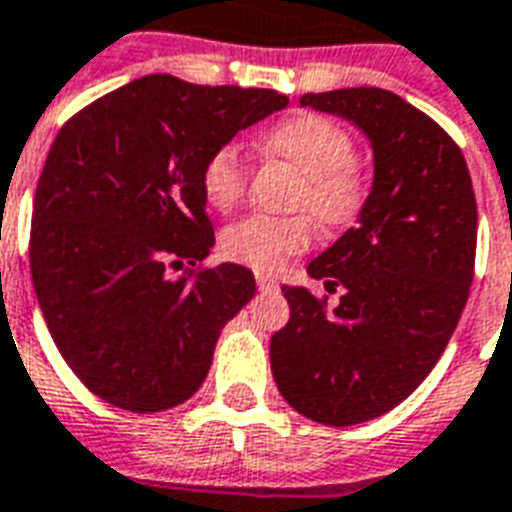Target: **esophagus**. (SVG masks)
<instances>
[{"instance_id": "1", "label": "esophagus", "mask_w": 512, "mask_h": 512, "mask_svg": "<svg viewBox=\"0 0 512 512\" xmlns=\"http://www.w3.org/2000/svg\"><path fill=\"white\" fill-rule=\"evenodd\" d=\"M255 282H257V290H263V292L279 290V284H276V279H271L268 273H255Z\"/></svg>"}]
</instances>
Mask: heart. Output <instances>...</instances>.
<instances>
[{
    "label": "heart",
    "mask_w": 512,
    "mask_h": 512,
    "mask_svg": "<svg viewBox=\"0 0 512 512\" xmlns=\"http://www.w3.org/2000/svg\"><path fill=\"white\" fill-rule=\"evenodd\" d=\"M265 158L287 163L300 174V187L292 206L311 212L325 225H349L360 217L368 182L354 163V136L325 115H295L265 131L257 142ZM247 158L239 144H220L201 166V190L214 212L228 214L244 201L249 187ZM314 222L308 214L263 217L252 214L233 222L222 233L225 257L255 271L276 273L292 257L314 244Z\"/></svg>",
    "instance_id": "1"
}]
</instances>
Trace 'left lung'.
<instances>
[{"label":"left lung","instance_id":"1","mask_svg":"<svg viewBox=\"0 0 512 512\" xmlns=\"http://www.w3.org/2000/svg\"><path fill=\"white\" fill-rule=\"evenodd\" d=\"M300 104L360 126L376 177L360 225L308 265L327 292L343 287L341 303L282 287L290 319L271 370L295 411L349 427L392 411L438 365L473 284L478 206L459 144L397 93L341 88Z\"/></svg>","mask_w":512,"mask_h":512}]
</instances>
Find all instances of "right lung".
<instances>
[{
	"label": "right lung",
	"mask_w": 512,
	"mask_h": 512,
	"mask_svg": "<svg viewBox=\"0 0 512 512\" xmlns=\"http://www.w3.org/2000/svg\"><path fill=\"white\" fill-rule=\"evenodd\" d=\"M287 104L268 88L147 74L58 131L34 195L31 279L61 357L104 403L169 411L204 384L255 276L204 265L214 228L201 166Z\"/></svg>",
	"instance_id": "add662e5"
}]
</instances>
